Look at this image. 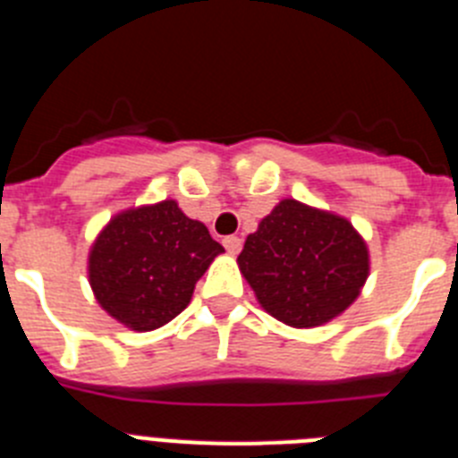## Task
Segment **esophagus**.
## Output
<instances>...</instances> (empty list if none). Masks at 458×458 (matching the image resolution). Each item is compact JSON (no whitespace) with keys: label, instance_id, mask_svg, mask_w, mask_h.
<instances>
[{"label":"esophagus","instance_id":"34e87169","mask_svg":"<svg viewBox=\"0 0 458 458\" xmlns=\"http://www.w3.org/2000/svg\"><path fill=\"white\" fill-rule=\"evenodd\" d=\"M222 242H225L226 252L232 254V257H236V254L241 252V248H242V241L238 236H226Z\"/></svg>","mask_w":458,"mask_h":458}]
</instances>
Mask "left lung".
Returning a JSON list of instances; mask_svg holds the SVG:
<instances>
[{
	"mask_svg": "<svg viewBox=\"0 0 458 458\" xmlns=\"http://www.w3.org/2000/svg\"><path fill=\"white\" fill-rule=\"evenodd\" d=\"M236 264L270 317L318 327L358 301L371 259L351 220L286 197L245 238Z\"/></svg>",
	"mask_w": 458,
	"mask_h": 458,
	"instance_id": "obj_1",
	"label": "left lung"
}]
</instances>
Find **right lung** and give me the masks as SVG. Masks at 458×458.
Masks as SVG:
<instances>
[{
    "label": "right lung",
    "mask_w": 458,
    "mask_h": 458,
    "mask_svg": "<svg viewBox=\"0 0 458 458\" xmlns=\"http://www.w3.org/2000/svg\"><path fill=\"white\" fill-rule=\"evenodd\" d=\"M225 252L204 222L176 199L123 208L93 238L89 286L109 317L135 333H151L190 305L197 279Z\"/></svg>",
    "instance_id": "1"
}]
</instances>
